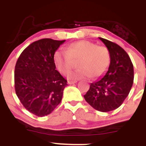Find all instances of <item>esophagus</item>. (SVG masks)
<instances>
[{
  "instance_id": "esophagus-1",
  "label": "esophagus",
  "mask_w": 146,
  "mask_h": 146,
  "mask_svg": "<svg viewBox=\"0 0 146 146\" xmlns=\"http://www.w3.org/2000/svg\"><path fill=\"white\" fill-rule=\"evenodd\" d=\"M77 82V81H68V84H75V83H76Z\"/></svg>"
}]
</instances>
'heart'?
I'll use <instances>...</instances> for the list:
<instances>
[{
  "label": "heart",
  "mask_w": 146,
  "mask_h": 146,
  "mask_svg": "<svg viewBox=\"0 0 146 146\" xmlns=\"http://www.w3.org/2000/svg\"><path fill=\"white\" fill-rule=\"evenodd\" d=\"M78 70L68 75L70 80H77L99 78L104 75L110 64V54L106 46H98L87 40L74 42L65 50L56 51L54 62L62 74L67 75L71 71L74 62L78 61Z\"/></svg>",
  "instance_id": "1"
}]
</instances>
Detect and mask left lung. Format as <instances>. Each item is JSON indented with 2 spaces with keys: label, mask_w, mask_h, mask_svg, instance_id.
I'll list each match as a JSON object with an SVG mask.
<instances>
[{
  "label": "left lung",
  "mask_w": 146,
  "mask_h": 146,
  "mask_svg": "<svg viewBox=\"0 0 146 146\" xmlns=\"http://www.w3.org/2000/svg\"><path fill=\"white\" fill-rule=\"evenodd\" d=\"M99 38L110 52V64L103 78L90 84L84 98L95 110L106 113L119 108L127 98L133 84L134 68L123 48L113 42Z\"/></svg>",
  "instance_id": "obj_1"
}]
</instances>
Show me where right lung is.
<instances>
[{
  "label": "right lung",
  "instance_id": "add662e5",
  "mask_svg": "<svg viewBox=\"0 0 146 146\" xmlns=\"http://www.w3.org/2000/svg\"><path fill=\"white\" fill-rule=\"evenodd\" d=\"M65 40L44 38L22 52L14 71L18 99L28 111L38 117L49 115L62 98L66 80L56 70L54 54Z\"/></svg>",
  "mask_w": 146,
  "mask_h": 146
}]
</instances>
